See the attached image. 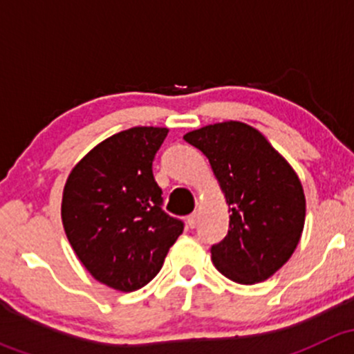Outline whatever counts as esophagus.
I'll return each instance as SVG.
<instances>
[{
    "mask_svg": "<svg viewBox=\"0 0 354 354\" xmlns=\"http://www.w3.org/2000/svg\"><path fill=\"white\" fill-rule=\"evenodd\" d=\"M187 226L190 227V230H194V227L197 226V214H192V216L187 217Z\"/></svg>",
    "mask_w": 354,
    "mask_h": 354,
    "instance_id": "34e87169",
    "label": "esophagus"
}]
</instances>
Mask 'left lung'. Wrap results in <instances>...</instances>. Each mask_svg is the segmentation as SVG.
Here are the masks:
<instances>
[{
    "label": "left lung",
    "instance_id": "obj_1",
    "mask_svg": "<svg viewBox=\"0 0 354 354\" xmlns=\"http://www.w3.org/2000/svg\"><path fill=\"white\" fill-rule=\"evenodd\" d=\"M209 159L226 203L230 230L212 245L227 279L255 284L288 262L305 226V194L288 160L250 124L224 121L185 135Z\"/></svg>",
    "mask_w": 354,
    "mask_h": 354
}]
</instances>
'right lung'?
Here are the masks:
<instances>
[{"label": "right lung", "mask_w": 354, "mask_h": 354, "mask_svg": "<svg viewBox=\"0 0 354 354\" xmlns=\"http://www.w3.org/2000/svg\"><path fill=\"white\" fill-rule=\"evenodd\" d=\"M167 128L133 127L95 145L68 176L62 219L71 248L94 279L118 291L157 276L183 223L162 210L152 160Z\"/></svg>", "instance_id": "right-lung-1"}]
</instances>
